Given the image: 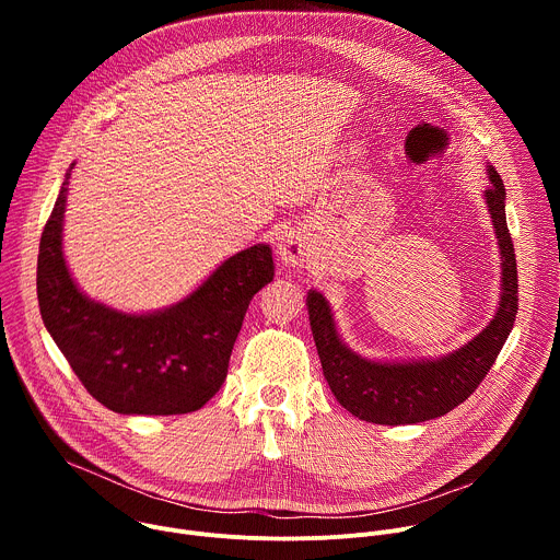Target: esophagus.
<instances>
[{"label": "esophagus", "mask_w": 560, "mask_h": 560, "mask_svg": "<svg viewBox=\"0 0 560 560\" xmlns=\"http://www.w3.org/2000/svg\"><path fill=\"white\" fill-rule=\"evenodd\" d=\"M277 255L285 266H303L310 257V246L305 236L296 230H283L277 236Z\"/></svg>", "instance_id": "esophagus-1"}]
</instances>
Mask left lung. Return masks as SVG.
I'll return each mask as SVG.
<instances>
[{
	"instance_id": "8db88e82",
	"label": "left lung",
	"mask_w": 560,
	"mask_h": 560,
	"mask_svg": "<svg viewBox=\"0 0 560 560\" xmlns=\"http://www.w3.org/2000/svg\"><path fill=\"white\" fill-rule=\"evenodd\" d=\"M492 186L486 190L503 259V294L492 324L460 350L436 361L376 363L361 359L337 335L328 301L307 292L310 328L322 359L324 376L337 401L368 423L406 425L447 415L481 385L494 365L518 310V275L514 244L505 221V186L494 166L488 168Z\"/></svg>"
}]
</instances>
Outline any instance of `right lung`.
<instances>
[{"label":"right lung","mask_w":560,"mask_h":560,"mask_svg":"<svg viewBox=\"0 0 560 560\" xmlns=\"http://www.w3.org/2000/svg\"><path fill=\"white\" fill-rule=\"evenodd\" d=\"M68 179L70 171L39 242L46 330L91 396L113 412L168 417L203 408L225 381L253 296L275 279L270 246L236 253L164 312L124 314L86 299L70 279L61 255Z\"/></svg>","instance_id":"right-lung-1"}]
</instances>
